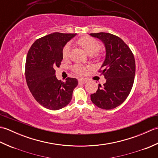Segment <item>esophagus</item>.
I'll use <instances>...</instances> for the list:
<instances>
[{
    "instance_id": "1",
    "label": "esophagus",
    "mask_w": 158,
    "mask_h": 158,
    "mask_svg": "<svg viewBox=\"0 0 158 158\" xmlns=\"http://www.w3.org/2000/svg\"><path fill=\"white\" fill-rule=\"evenodd\" d=\"M78 81L80 83H82V84H84V83L88 82V79H84V78H79L78 79Z\"/></svg>"
}]
</instances>
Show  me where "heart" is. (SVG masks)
Here are the masks:
<instances>
[{"label":"heart","mask_w":158,"mask_h":158,"mask_svg":"<svg viewBox=\"0 0 158 158\" xmlns=\"http://www.w3.org/2000/svg\"><path fill=\"white\" fill-rule=\"evenodd\" d=\"M76 43L80 47H81L88 54L92 55L94 54V53H95V54L94 55V57L97 58V57L98 56V54L96 52L99 51L101 45H100V42L97 41L96 39L91 37V36H82L81 38H79V39H77ZM70 45L69 43H67V44L64 45L62 49V56L64 58L66 59L69 58L70 56ZM72 70L75 73L78 74V75H82L85 72L86 67L83 66L81 64H76L73 66Z\"/></svg>","instance_id":"heart-1"}]
</instances>
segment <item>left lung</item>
I'll return each instance as SVG.
<instances>
[{
	"instance_id": "obj_1",
	"label": "left lung",
	"mask_w": 158,
	"mask_h": 158,
	"mask_svg": "<svg viewBox=\"0 0 158 158\" xmlns=\"http://www.w3.org/2000/svg\"><path fill=\"white\" fill-rule=\"evenodd\" d=\"M104 43L105 60L99 73L106 81L99 84L96 92L91 94L92 102L102 109L109 110L122 104L128 96L135 81L136 64L133 53L122 39L107 32L91 33Z\"/></svg>"
}]
</instances>
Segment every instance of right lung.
<instances>
[{
  "instance_id": "1",
  "label": "right lung",
  "mask_w": 158,
  "mask_h": 158,
  "mask_svg": "<svg viewBox=\"0 0 158 158\" xmlns=\"http://www.w3.org/2000/svg\"><path fill=\"white\" fill-rule=\"evenodd\" d=\"M77 34L54 32L40 38L30 48L26 57L25 76L32 95L40 105L50 110L66 106L72 99L78 81L66 79L63 82L55 75V67L63 59L62 49Z\"/></svg>"
}]
</instances>
